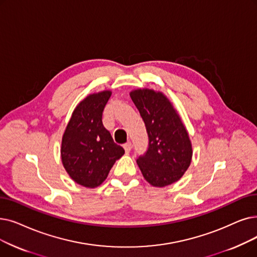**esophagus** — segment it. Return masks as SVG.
<instances>
[{"mask_svg": "<svg viewBox=\"0 0 257 257\" xmlns=\"http://www.w3.org/2000/svg\"><path fill=\"white\" fill-rule=\"evenodd\" d=\"M131 148H132V144L131 142H127L125 145H124V149L127 153H129L131 151Z\"/></svg>", "mask_w": 257, "mask_h": 257, "instance_id": "obj_1", "label": "esophagus"}]
</instances>
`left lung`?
Listing matches in <instances>:
<instances>
[{
	"label": "left lung",
	"mask_w": 257,
	"mask_h": 257,
	"mask_svg": "<svg viewBox=\"0 0 257 257\" xmlns=\"http://www.w3.org/2000/svg\"><path fill=\"white\" fill-rule=\"evenodd\" d=\"M140 111L148 135V148L137 163L146 178L155 187L168 186L180 180L190 166L191 142L172 104L163 93L150 89L130 92Z\"/></svg>",
	"instance_id": "left-lung-1"
}]
</instances>
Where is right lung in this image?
Segmentation results:
<instances>
[{
    "label": "right lung",
    "mask_w": 257,
    "mask_h": 257,
    "mask_svg": "<svg viewBox=\"0 0 257 257\" xmlns=\"http://www.w3.org/2000/svg\"><path fill=\"white\" fill-rule=\"evenodd\" d=\"M111 95H88L76 106L62 140V163L72 180L87 188L101 185L115 161L125 153L103 126L102 115Z\"/></svg>",
    "instance_id": "add662e5"
}]
</instances>
